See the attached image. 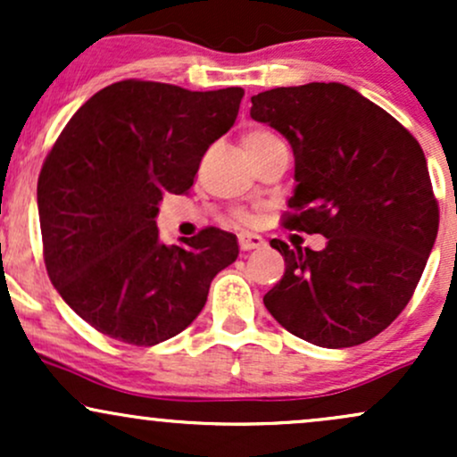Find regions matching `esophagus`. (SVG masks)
Returning a JSON list of instances; mask_svg holds the SVG:
<instances>
[{"label":"esophagus","instance_id":"obj_1","mask_svg":"<svg viewBox=\"0 0 457 457\" xmlns=\"http://www.w3.org/2000/svg\"><path fill=\"white\" fill-rule=\"evenodd\" d=\"M238 245L243 251H253L264 246V238L260 234H238Z\"/></svg>","mask_w":457,"mask_h":457}]
</instances>
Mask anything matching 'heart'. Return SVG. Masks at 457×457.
I'll return each instance as SVG.
<instances>
[{"label": "heart", "mask_w": 457, "mask_h": 457, "mask_svg": "<svg viewBox=\"0 0 457 457\" xmlns=\"http://www.w3.org/2000/svg\"><path fill=\"white\" fill-rule=\"evenodd\" d=\"M275 135L269 133V130H262V129H253V130H246L243 135V148L246 150V154H249V159H253V156H258L262 150H266L269 145L277 144Z\"/></svg>", "instance_id": "1"}]
</instances>
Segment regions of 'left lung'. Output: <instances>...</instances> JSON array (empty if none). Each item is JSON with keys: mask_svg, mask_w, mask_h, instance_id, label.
Returning a JSON list of instances; mask_svg holds the SVG:
<instances>
[{"mask_svg": "<svg viewBox=\"0 0 457 457\" xmlns=\"http://www.w3.org/2000/svg\"><path fill=\"white\" fill-rule=\"evenodd\" d=\"M251 118L275 129L295 154L287 228L327 246L290 249L266 292L270 316L322 348L376 337L411 301L438 234L426 154L378 104L344 83L275 87L251 96Z\"/></svg>", "mask_w": 457, "mask_h": 457, "instance_id": "1", "label": "left lung"}]
</instances>
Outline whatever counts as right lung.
I'll return each instance as SVG.
<instances>
[{
    "label": "right lung",
    "mask_w": 457,
    "mask_h": 457,
    "mask_svg": "<svg viewBox=\"0 0 457 457\" xmlns=\"http://www.w3.org/2000/svg\"><path fill=\"white\" fill-rule=\"evenodd\" d=\"M243 94L129 79L94 94L57 137L38 178L46 272L103 335L156 345L182 333L238 258L236 236L217 228L165 245L156 214L165 193L193 187Z\"/></svg>",
    "instance_id": "obj_1"
}]
</instances>
